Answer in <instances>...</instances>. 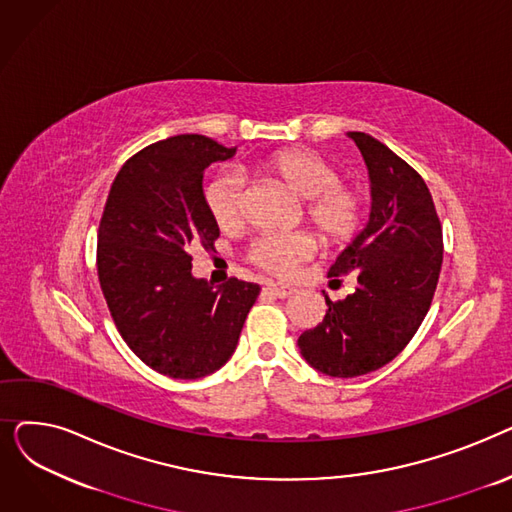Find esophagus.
<instances>
[{
    "label": "esophagus",
    "instance_id": "obj_1",
    "mask_svg": "<svg viewBox=\"0 0 512 512\" xmlns=\"http://www.w3.org/2000/svg\"><path fill=\"white\" fill-rule=\"evenodd\" d=\"M265 290L270 292V294H274V297H278V299H288L290 294H294V288L292 286H284V284H274V282H270L265 286Z\"/></svg>",
    "mask_w": 512,
    "mask_h": 512
}]
</instances>
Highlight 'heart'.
I'll use <instances>...</instances> for the list:
<instances>
[{"mask_svg": "<svg viewBox=\"0 0 512 512\" xmlns=\"http://www.w3.org/2000/svg\"><path fill=\"white\" fill-rule=\"evenodd\" d=\"M263 170L278 176L294 195L305 199V213L313 228L330 242L353 236L361 220V195L340 182V172L326 157L309 149H284L263 161ZM242 176L226 170L205 188V203L213 222L230 230L242 220ZM315 242L305 232H267L253 240L249 257L261 270L288 276L313 255Z\"/></svg>", "mask_w": 512, "mask_h": 512, "instance_id": "heart-1", "label": "heart"}]
</instances>
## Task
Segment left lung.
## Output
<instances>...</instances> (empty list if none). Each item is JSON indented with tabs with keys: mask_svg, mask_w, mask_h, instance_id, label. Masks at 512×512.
<instances>
[{
	"mask_svg": "<svg viewBox=\"0 0 512 512\" xmlns=\"http://www.w3.org/2000/svg\"><path fill=\"white\" fill-rule=\"evenodd\" d=\"M346 134L365 159L371 211L328 274L355 270L357 288L338 303L326 297L324 321L299 336L303 359L330 378L390 363L419 330L442 267V228L423 178L371 134Z\"/></svg>",
	"mask_w": 512,
	"mask_h": 512,
	"instance_id": "8db88e82",
	"label": "left lung"
}]
</instances>
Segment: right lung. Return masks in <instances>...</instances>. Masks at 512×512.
<instances>
[{
	"instance_id": "right-lung-1",
	"label": "right lung",
	"mask_w": 512,
	"mask_h": 512,
	"mask_svg": "<svg viewBox=\"0 0 512 512\" xmlns=\"http://www.w3.org/2000/svg\"><path fill=\"white\" fill-rule=\"evenodd\" d=\"M234 155L203 134L157 141L122 166L103 209L97 274L114 324L134 355L174 380L205 378L232 357L261 290L193 276L191 251L220 236L205 168Z\"/></svg>"
}]
</instances>
